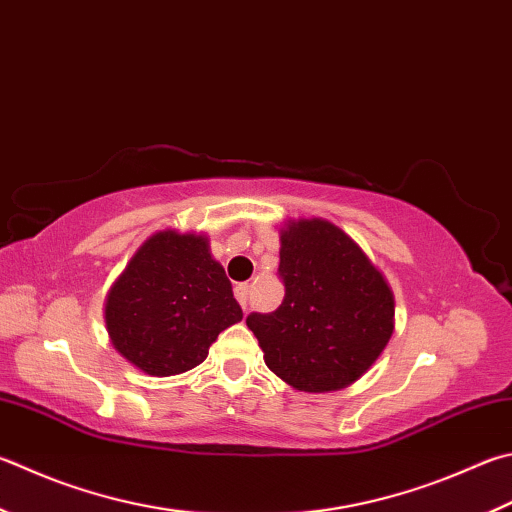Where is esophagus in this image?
Returning a JSON list of instances; mask_svg holds the SVG:
<instances>
[{"label": "esophagus", "mask_w": 512, "mask_h": 512, "mask_svg": "<svg viewBox=\"0 0 512 512\" xmlns=\"http://www.w3.org/2000/svg\"><path fill=\"white\" fill-rule=\"evenodd\" d=\"M248 295H250V286L248 284L235 286V297H237V302L241 304V309H244V311H246V306H248Z\"/></svg>", "instance_id": "1"}]
</instances>
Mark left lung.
<instances>
[{"mask_svg":"<svg viewBox=\"0 0 512 512\" xmlns=\"http://www.w3.org/2000/svg\"><path fill=\"white\" fill-rule=\"evenodd\" d=\"M284 300L250 313L273 374L302 392H336L374 365L394 331V295L356 241L324 219L282 232Z\"/></svg>","mask_w":512,"mask_h":512,"instance_id":"1","label":"left lung"}]
</instances>
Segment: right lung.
Segmentation results:
<instances>
[{"label": "right lung", "instance_id": "1", "mask_svg": "<svg viewBox=\"0 0 512 512\" xmlns=\"http://www.w3.org/2000/svg\"><path fill=\"white\" fill-rule=\"evenodd\" d=\"M244 318L208 239L156 232L111 286L105 320L123 358L150 376L201 365L212 342Z\"/></svg>", "mask_w": 512, "mask_h": 512}]
</instances>
